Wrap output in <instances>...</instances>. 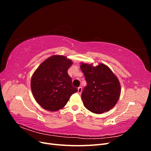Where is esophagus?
<instances>
[{"instance_id":"1","label":"esophagus","mask_w":151,"mask_h":151,"mask_svg":"<svg viewBox=\"0 0 151 151\" xmlns=\"http://www.w3.org/2000/svg\"><path fill=\"white\" fill-rule=\"evenodd\" d=\"M82 93V88L81 87H79L78 88V93L81 94Z\"/></svg>"}]
</instances>
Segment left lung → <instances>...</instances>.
<instances>
[{
    "instance_id": "left-lung-1",
    "label": "left lung",
    "mask_w": 151,
    "mask_h": 151,
    "mask_svg": "<svg viewBox=\"0 0 151 151\" xmlns=\"http://www.w3.org/2000/svg\"><path fill=\"white\" fill-rule=\"evenodd\" d=\"M87 86L83 89L81 99L86 108L96 114L112 109L118 102L121 86L117 77L106 65L81 63Z\"/></svg>"
}]
</instances>
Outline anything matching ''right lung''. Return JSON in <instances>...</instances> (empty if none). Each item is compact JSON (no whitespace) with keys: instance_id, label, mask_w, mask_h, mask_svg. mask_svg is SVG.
<instances>
[{"instance_id":"right-lung-1","label":"right lung","mask_w":151,"mask_h":151,"mask_svg":"<svg viewBox=\"0 0 151 151\" xmlns=\"http://www.w3.org/2000/svg\"><path fill=\"white\" fill-rule=\"evenodd\" d=\"M70 59L53 55L43 61L33 73L31 88L34 98L43 109L55 111L64 107L77 89L72 85L67 70L72 65Z\"/></svg>"}]
</instances>
